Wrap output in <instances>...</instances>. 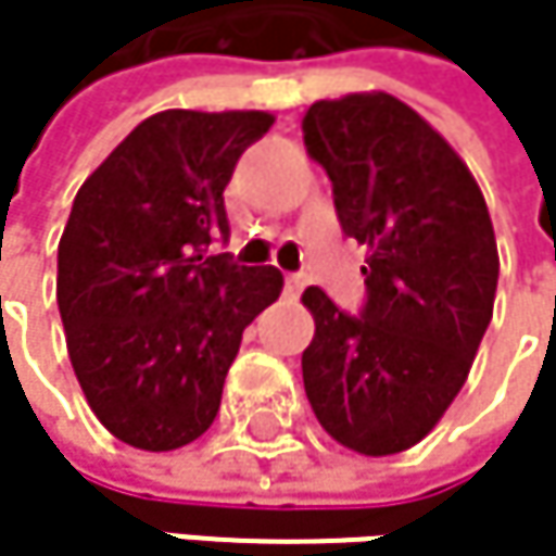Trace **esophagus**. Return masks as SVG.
I'll use <instances>...</instances> for the list:
<instances>
[{
	"mask_svg": "<svg viewBox=\"0 0 556 556\" xmlns=\"http://www.w3.org/2000/svg\"><path fill=\"white\" fill-rule=\"evenodd\" d=\"M305 289V277L302 274H286V292L289 295H299Z\"/></svg>",
	"mask_w": 556,
	"mask_h": 556,
	"instance_id": "1",
	"label": "esophagus"
}]
</instances>
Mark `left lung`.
<instances>
[{"instance_id": "left-lung-1", "label": "left lung", "mask_w": 556, "mask_h": 556, "mask_svg": "<svg viewBox=\"0 0 556 556\" xmlns=\"http://www.w3.org/2000/svg\"><path fill=\"white\" fill-rule=\"evenodd\" d=\"M302 138L341 231L367 244L361 315L318 286L302 383L321 428L387 457L418 444L460 392L493 318L500 254L486 199L454 148L389 92L315 102Z\"/></svg>"}]
</instances>
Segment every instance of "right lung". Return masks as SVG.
Here are the masks:
<instances>
[{"instance_id":"1","label":"right lung","mask_w":556,"mask_h":556,"mask_svg":"<svg viewBox=\"0 0 556 556\" xmlns=\"http://www.w3.org/2000/svg\"><path fill=\"white\" fill-rule=\"evenodd\" d=\"M270 125L267 112H157L73 199L56 248L66 351L96 418L131 447L205 434L244 328L277 302V267L212 254L231 235L225 186Z\"/></svg>"}]
</instances>
